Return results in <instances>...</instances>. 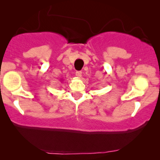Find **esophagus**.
Listing matches in <instances>:
<instances>
[{"label":"esophagus","instance_id":"obj_1","mask_svg":"<svg viewBox=\"0 0 160 160\" xmlns=\"http://www.w3.org/2000/svg\"><path fill=\"white\" fill-rule=\"evenodd\" d=\"M76 76H77L78 78H80V77H82V72H81V71H77V72H76Z\"/></svg>","mask_w":160,"mask_h":160}]
</instances>
